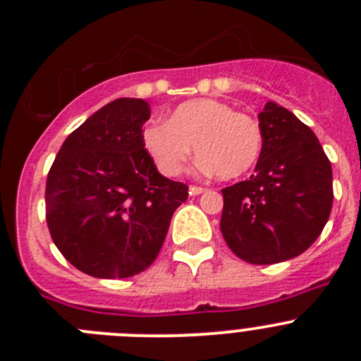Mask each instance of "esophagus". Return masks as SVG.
I'll list each match as a JSON object with an SVG mask.
<instances>
[{
	"mask_svg": "<svg viewBox=\"0 0 361 361\" xmlns=\"http://www.w3.org/2000/svg\"><path fill=\"white\" fill-rule=\"evenodd\" d=\"M204 191H206V188L190 186V195H200V193H204Z\"/></svg>",
	"mask_w": 361,
	"mask_h": 361,
	"instance_id": "1",
	"label": "esophagus"
}]
</instances>
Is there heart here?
<instances>
[{"label": "heart", "instance_id": "1", "mask_svg": "<svg viewBox=\"0 0 361 361\" xmlns=\"http://www.w3.org/2000/svg\"><path fill=\"white\" fill-rule=\"evenodd\" d=\"M146 152L159 170L175 177L195 146L199 170L235 178L250 171L262 152L260 124L215 99H193L173 110L170 121H153L142 132Z\"/></svg>", "mask_w": 361, "mask_h": 361}]
</instances>
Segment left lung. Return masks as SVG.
<instances>
[{"instance_id": "left-lung-1", "label": "left lung", "mask_w": 361, "mask_h": 361, "mask_svg": "<svg viewBox=\"0 0 361 361\" xmlns=\"http://www.w3.org/2000/svg\"><path fill=\"white\" fill-rule=\"evenodd\" d=\"M262 152L247 180L224 188L220 231L250 264H279L320 237L333 208V170L317 135L280 104L258 114Z\"/></svg>"}]
</instances>
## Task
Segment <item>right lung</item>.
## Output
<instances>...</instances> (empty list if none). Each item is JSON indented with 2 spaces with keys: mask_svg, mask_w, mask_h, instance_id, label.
Here are the masks:
<instances>
[{
  "mask_svg": "<svg viewBox=\"0 0 361 361\" xmlns=\"http://www.w3.org/2000/svg\"><path fill=\"white\" fill-rule=\"evenodd\" d=\"M145 99L121 97L73 130L47 178V224L63 257L95 279L152 266L188 186L162 177L145 149Z\"/></svg>",
  "mask_w": 361,
  "mask_h": 361,
  "instance_id": "1",
  "label": "right lung"
}]
</instances>
